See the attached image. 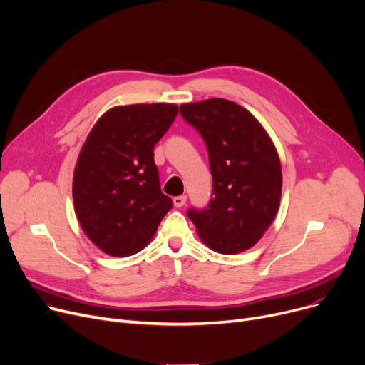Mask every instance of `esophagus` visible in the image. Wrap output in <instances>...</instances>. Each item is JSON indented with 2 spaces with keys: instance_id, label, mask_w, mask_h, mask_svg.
Here are the masks:
<instances>
[{
  "instance_id": "34e87169",
  "label": "esophagus",
  "mask_w": 365,
  "mask_h": 365,
  "mask_svg": "<svg viewBox=\"0 0 365 365\" xmlns=\"http://www.w3.org/2000/svg\"><path fill=\"white\" fill-rule=\"evenodd\" d=\"M173 202H174V206H175V207H181V206L185 205L187 196H177V197H174Z\"/></svg>"
}]
</instances>
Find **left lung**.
I'll return each instance as SVG.
<instances>
[{
    "mask_svg": "<svg viewBox=\"0 0 365 365\" xmlns=\"http://www.w3.org/2000/svg\"><path fill=\"white\" fill-rule=\"evenodd\" d=\"M180 113L206 143L213 181L207 207L190 209L188 218L212 250L235 255L253 247L275 220L282 199V163L271 137L231 100L185 103Z\"/></svg>",
    "mask_w": 365,
    "mask_h": 365,
    "instance_id": "1",
    "label": "left lung"
}]
</instances>
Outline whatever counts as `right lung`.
I'll return each mask as SVG.
<instances>
[{
    "label": "right lung",
    "mask_w": 365,
    "mask_h": 365,
    "mask_svg": "<svg viewBox=\"0 0 365 365\" xmlns=\"http://www.w3.org/2000/svg\"><path fill=\"white\" fill-rule=\"evenodd\" d=\"M174 103L115 106L85 140L73 173L76 218L110 256L143 250L173 207L160 191L153 150L175 120Z\"/></svg>",
    "instance_id": "add662e5"
}]
</instances>
